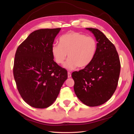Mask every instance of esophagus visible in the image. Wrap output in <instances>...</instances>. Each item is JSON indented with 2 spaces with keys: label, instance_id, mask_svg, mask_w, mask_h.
I'll return each mask as SVG.
<instances>
[{
  "label": "esophagus",
  "instance_id": "esophagus-1",
  "mask_svg": "<svg viewBox=\"0 0 134 134\" xmlns=\"http://www.w3.org/2000/svg\"><path fill=\"white\" fill-rule=\"evenodd\" d=\"M71 76V73H70V72H68V78H70V77Z\"/></svg>",
  "mask_w": 134,
  "mask_h": 134
}]
</instances>
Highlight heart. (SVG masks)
Returning a JSON list of instances; mask_svg holds the SVG:
<instances>
[{"instance_id":"obj_1","label":"heart","mask_w":134,"mask_h":134,"mask_svg":"<svg viewBox=\"0 0 134 134\" xmlns=\"http://www.w3.org/2000/svg\"><path fill=\"white\" fill-rule=\"evenodd\" d=\"M97 50L95 39L79 32H70L59 39V44L51 47V54L55 62L62 65L69 58L64 67L68 70L87 66L94 58Z\"/></svg>"}]
</instances>
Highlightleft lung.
<instances>
[{"label":"left lung","mask_w":134,"mask_h":134,"mask_svg":"<svg viewBox=\"0 0 134 134\" xmlns=\"http://www.w3.org/2000/svg\"><path fill=\"white\" fill-rule=\"evenodd\" d=\"M95 36L97 50L92 62L83 69L74 71V90L77 97L88 106L106 102L115 92L121 65L116 47L102 32L86 28Z\"/></svg>","instance_id":"left-lung-1"}]
</instances>
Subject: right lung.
I'll return each mask as SVG.
<instances>
[{"mask_svg": "<svg viewBox=\"0 0 134 134\" xmlns=\"http://www.w3.org/2000/svg\"><path fill=\"white\" fill-rule=\"evenodd\" d=\"M61 30L34 31L18 47L13 75L23 99L37 108L50 106L68 78V72L54 62L51 47Z\"/></svg>", "mask_w": 134, "mask_h": 134, "instance_id": "add662e5", "label": "right lung"}]
</instances>
